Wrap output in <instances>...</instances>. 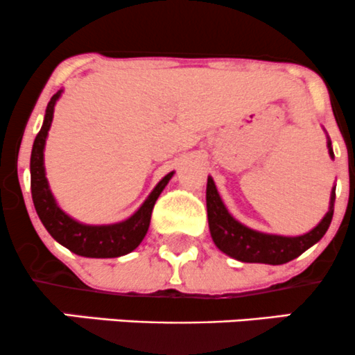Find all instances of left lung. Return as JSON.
I'll return each mask as SVG.
<instances>
[{
  "label": "left lung",
  "mask_w": 355,
  "mask_h": 355,
  "mask_svg": "<svg viewBox=\"0 0 355 355\" xmlns=\"http://www.w3.org/2000/svg\"><path fill=\"white\" fill-rule=\"evenodd\" d=\"M330 158L334 159V149L331 141L327 143ZM207 219L209 231H211L212 241L223 253L230 255L231 259H236L246 263H268V266H281L287 263L304 253L309 246L318 243L327 233L334 218V204H335V187L330 193V207L325 218L318 223V226L313 227L309 233L301 236H281V234L260 233L252 227L241 225L240 221L233 218L227 212L214 180L207 177Z\"/></svg>",
  "instance_id": "1"
}]
</instances>
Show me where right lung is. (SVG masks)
<instances>
[{
    "label": "right lung",
    "mask_w": 355,
    "mask_h": 355,
    "mask_svg": "<svg viewBox=\"0 0 355 355\" xmlns=\"http://www.w3.org/2000/svg\"><path fill=\"white\" fill-rule=\"evenodd\" d=\"M61 93L62 89H59L47 103L44 124L33 141L32 156H30V187H32L33 206L51 236L76 255L89 257V259H114V257L128 255L134 248H137L143 238L146 236L156 199L166 187L175 171H170L159 180L143 206L125 221L100 226L81 225L74 221L55 202L49 189V182L46 178V168H44V148H46L47 134H49L52 117H54V105Z\"/></svg>",
    "instance_id": "1"
}]
</instances>
